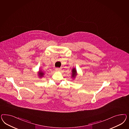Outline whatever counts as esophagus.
Returning <instances> with one entry per match:
<instances>
[{
  "label": "esophagus",
  "mask_w": 129,
  "mask_h": 129,
  "mask_svg": "<svg viewBox=\"0 0 129 129\" xmlns=\"http://www.w3.org/2000/svg\"><path fill=\"white\" fill-rule=\"evenodd\" d=\"M61 69L60 68H56L55 69V70L56 71H60V70H61Z\"/></svg>",
  "instance_id": "esophagus-1"
}]
</instances>
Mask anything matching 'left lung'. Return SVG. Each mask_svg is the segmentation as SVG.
I'll use <instances>...</instances> for the list:
<instances>
[{
    "label": "left lung",
    "mask_w": 129,
    "mask_h": 129,
    "mask_svg": "<svg viewBox=\"0 0 129 129\" xmlns=\"http://www.w3.org/2000/svg\"><path fill=\"white\" fill-rule=\"evenodd\" d=\"M71 74H72V75H71V78H73V79H74V78H76V76L78 75L77 70H76V69L75 68H74L72 69Z\"/></svg>",
    "instance_id": "1"
}]
</instances>
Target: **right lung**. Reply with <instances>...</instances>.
Returning <instances> with one entry per match:
<instances>
[{"instance_id":"1","label":"right lung","mask_w":129,"mask_h":129,"mask_svg":"<svg viewBox=\"0 0 129 129\" xmlns=\"http://www.w3.org/2000/svg\"><path fill=\"white\" fill-rule=\"evenodd\" d=\"M44 72L42 70H41L40 69L39 71L38 72V76L39 77V78H42L44 77Z\"/></svg>"}]
</instances>
